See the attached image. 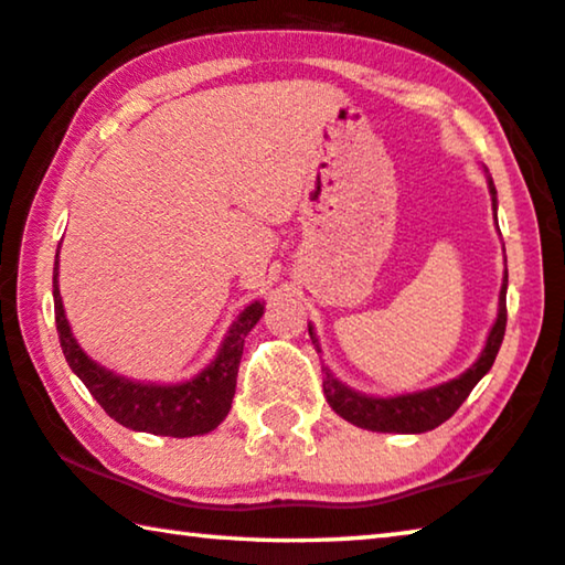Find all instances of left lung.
Wrapping results in <instances>:
<instances>
[{
    "label": "left lung",
    "mask_w": 565,
    "mask_h": 565,
    "mask_svg": "<svg viewBox=\"0 0 565 565\" xmlns=\"http://www.w3.org/2000/svg\"><path fill=\"white\" fill-rule=\"evenodd\" d=\"M490 194H492L494 220H498V192H494L492 179H490ZM505 292H508V270L500 288L498 320H494L480 359H477L472 366L462 373V376L447 381V384L424 388V392L398 394V396H366L341 384V381H338L333 373L323 366V373H326L323 394L328 398V404H331V409L338 416H343L345 422L371 431L422 434L439 427L441 422H447L449 416L462 406L465 398L470 396V392L477 386V381L492 369L494 355L500 351L502 335H505V323H508ZM308 333H310L312 345H316V351H320L316 331H312L310 323H308Z\"/></svg>",
    "instance_id": "8db88e82"
}]
</instances>
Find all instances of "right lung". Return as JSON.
<instances>
[{
    "label": "right lung",
    "mask_w": 565,
    "mask_h": 565,
    "mask_svg": "<svg viewBox=\"0 0 565 565\" xmlns=\"http://www.w3.org/2000/svg\"><path fill=\"white\" fill-rule=\"evenodd\" d=\"M52 298H55V323L65 361L71 363L77 379L88 386V392L106 409L110 419L134 431L179 439L212 431L230 414L245 338L257 326L265 310L259 300L249 302L232 323L230 333L224 335L216 359L202 373H196L194 379L181 381V384H141V381H128L98 366L77 345L71 323L65 318L63 298H60L57 263L55 270H52Z\"/></svg>",
    "instance_id": "1"
}]
</instances>
